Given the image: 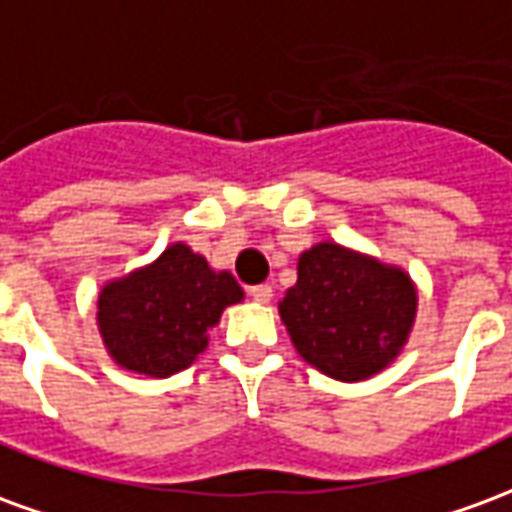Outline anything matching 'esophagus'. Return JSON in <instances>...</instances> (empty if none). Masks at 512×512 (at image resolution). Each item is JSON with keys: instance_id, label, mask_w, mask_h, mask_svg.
<instances>
[{"instance_id": "34e87169", "label": "esophagus", "mask_w": 512, "mask_h": 512, "mask_svg": "<svg viewBox=\"0 0 512 512\" xmlns=\"http://www.w3.org/2000/svg\"><path fill=\"white\" fill-rule=\"evenodd\" d=\"M249 296L260 301V304H268L271 296H274V290H271V285H255V288H249Z\"/></svg>"}]
</instances>
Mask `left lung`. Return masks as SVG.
<instances>
[{
  "label": "left lung",
  "mask_w": 512,
  "mask_h": 512,
  "mask_svg": "<svg viewBox=\"0 0 512 512\" xmlns=\"http://www.w3.org/2000/svg\"><path fill=\"white\" fill-rule=\"evenodd\" d=\"M279 315L304 362L337 381H365L406 345L417 290L406 271L326 241L299 257Z\"/></svg>",
  "instance_id": "8db88e82"
}]
</instances>
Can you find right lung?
Listing matches in <instances>:
<instances>
[{"label": "right lung", "instance_id": "obj_1", "mask_svg": "<svg viewBox=\"0 0 512 512\" xmlns=\"http://www.w3.org/2000/svg\"><path fill=\"white\" fill-rule=\"evenodd\" d=\"M241 299L244 290L230 271H213L186 244H172L150 266L104 285L98 329L117 365L167 378L208 348L224 307Z\"/></svg>", "mask_w": 512, "mask_h": 512}]
</instances>
